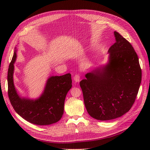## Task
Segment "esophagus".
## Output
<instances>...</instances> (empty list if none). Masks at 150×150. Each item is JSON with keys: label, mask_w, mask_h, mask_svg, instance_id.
I'll list each match as a JSON object with an SVG mask.
<instances>
[{"label": "esophagus", "mask_w": 150, "mask_h": 150, "mask_svg": "<svg viewBox=\"0 0 150 150\" xmlns=\"http://www.w3.org/2000/svg\"><path fill=\"white\" fill-rule=\"evenodd\" d=\"M74 79L75 81H76V82H78V81H80V76L79 75H77V74H76V75L74 76Z\"/></svg>", "instance_id": "esophagus-1"}]
</instances>
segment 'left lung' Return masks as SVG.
I'll list each match as a JSON object with an SVG mask.
<instances>
[{"instance_id":"1","label":"left lung","mask_w":150,"mask_h":150,"mask_svg":"<svg viewBox=\"0 0 150 150\" xmlns=\"http://www.w3.org/2000/svg\"><path fill=\"white\" fill-rule=\"evenodd\" d=\"M114 35L116 41L109 49L108 64L87 74L80 83L88 112L102 121L116 119L129 111L142 80L133 47L117 31Z\"/></svg>"}]
</instances>
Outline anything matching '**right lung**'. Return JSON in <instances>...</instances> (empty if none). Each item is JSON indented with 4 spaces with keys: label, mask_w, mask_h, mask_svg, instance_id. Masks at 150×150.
Wrapping results in <instances>:
<instances>
[{
    "label": "right lung",
    "mask_w": 150,
    "mask_h": 150,
    "mask_svg": "<svg viewBox=\"0 0 150 150\" xmlns=\"http://www.w3.org/2000/svg\"><path fill=\"white\" fill-rule=\"evenodd\" d=\"M14 52L8 70V95L16 112L28 122L38 125H48L58 122L64 112L66 96L72 88L71 74L50 77L44 92L36 100L21 98L15 89L13 83Z\"/></svg>",
    "instance_id": "add662e5"
}]
</instances>
